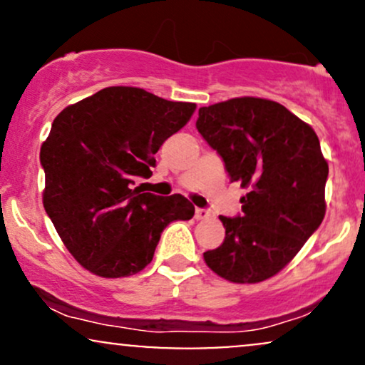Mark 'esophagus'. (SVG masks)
Masks as SVG:
<instances>
[{"instance_id":"esophagus-1","label":"esophagus","mask_w":365,"mask_h":365,"mask_svg":"<svg viewBox=\"0 0 365 365\" xmlns=\"http://www.w3.org/2000/svg\"><path fill=\"white\" fill-rule=\"evenodd\" d=\"M207 217H211V212H209L207 209H200V207L195 209V220L202 221V220H207Z\"/></svg>"}]
</instances>
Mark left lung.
Listing matches in <instances>:
<instances>
[{"mask_svg": "<svg viewBox=\"0 0 365 365\" xmlns=\"http://www.w3.org/2000/svg\"><path fill=\"white\" fill-rule=\"evenodd\" d=\"M195 127L230 182L247 188L244 215L220 216L225 240L204 261L232 283L273 278L324 220L328 161L316 132L283 104L252 96L200 108Z\"/></svg>", "mask_w": 365, "mask_h": 365, "instance_id": "left-lung-1", "label": "left lung"}]
</instances>
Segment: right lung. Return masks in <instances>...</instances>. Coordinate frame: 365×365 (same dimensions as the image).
<instances>
[{
    "mask_svg": "<svg viewBox=\"0 0 365 365\" xmlns=\"http://www.w3.org/2000/svg\"><path fill=\"white\" fill-rule=\"evenodd\" d=\"M194 103L115 86L70 104L41 145L43 204L75 261L101 278H125L153 261L163 230L190 220L183 195L132 188L149 178L163 142L187 125Z\"/></svg>",
    "mask_w": 365,
    "mask_h": 365,
    "instance_id": "1",
    "label": "right lung"
}]
</instances>
